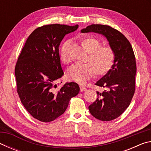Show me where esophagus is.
I'll use <instances>...</instances> for the list:
<instances>
[{
    "label": "esophagus",
    "instance_id": "34e87169",
    "mask_svg": "<svg viewBox=\"0 0 151 151\" xmlns=\"http://www.w3.org/2000/svg\"><path fill=\"white\" fill-rule=\"evenodd\" d=\"M80 90H81V92L85 91L86 90V87H85V86H84L81 85V86H80Z\"/></svg>",
    "mask_w": 151,
    "mask_h": 151
}]
</instances>
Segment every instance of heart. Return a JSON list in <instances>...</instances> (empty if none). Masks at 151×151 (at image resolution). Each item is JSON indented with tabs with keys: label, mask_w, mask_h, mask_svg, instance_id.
<instances>
[{
	"label": "heart",
	"mask_w": 151,
	"mask_h": 151,
	"mask_svg": "<svg viewBox=\"0 0 151 151\" xmlns=\"http://www.w3.org/2000/svg\"><path fill=\"white\" fill-rule=\"evenodd\" d=\"M82 45L89 52L87 63L75 64L68 70L69 79L80 84H85L96 72L99 75L106 74L112 68L115 60V53L110 46H101L100 40L92 37H86L82 40ZM60 58L63 63L68 64L71 58L66 52V45L60 50Z\"/></svg>",
	"instance_id": "1"
}]
</instances>
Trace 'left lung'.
<instances>
[{
    "mask_svg": "<svg viewBox=\"0 0 151 151\" xmlns=\"http://www.w3.org/2000/svg\"><path fill=\"white\" fill-rule=\"evenodd\" d=\"M81 32L104 35L115 53L112 68L95 84L106 90L96 92L98 98L88 106L91 114L96 119L112 121L123 113L134 94L137 65L133 49L123 34L108 25L91 24Z\"/></svg>",
    "mask_w": 151,
    "mask_h": 151,
    "instance_id": "left-lung-1",
    "label": "left lung"
}]
</instances>
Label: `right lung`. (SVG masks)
Wrapping results in <instances>:
<instances>
[{
  "mask_svg": "<svg viewBox=\"0 0 151 151\" xmlns=\"http://www.w3.org/2000/svg\"><path fill=\"white\" fill-rule=\"evenodd\" d=\"M78 27L55 24L38 27L28 37L18 58L14 69L18 94L30 115L41 122L55 121L62 115L80 91L74 82L60 88L55 84L64 75L60 43Z\"/></svg>",
  "mask_w": 151,
  "mask_h": 151,
  "instance_id": "1",
  "label": "right lung"
}]
</instances>
